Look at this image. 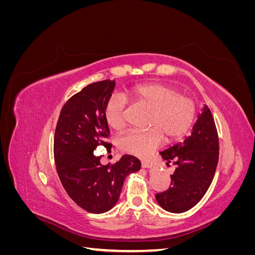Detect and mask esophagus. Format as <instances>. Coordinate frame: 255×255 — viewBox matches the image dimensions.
I'll return each mask as SVG.
<instances>
[{
    "instance_id": "esophagus-1",
    "label": "esophagus",
    "mask_w": 255,
    "mask_h": 255,
    "mask_svg": "<svg viewBox=\"0 0 255 255\" xmlns=\"http://www.w3.org/2000/svg\"><path fill=\"white\" fill-rule=\"evenodd\" d=\"M141 166H142V168H152L153 167V165L150 163V161H141Z\"/></svg>"
}]
</instances>
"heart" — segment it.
<instances>
[{"label":"heart","mask_w":255,"mask_h":255,"mask_svg":"<svg viewBox=\"0 0 255 255\" xmlns=\"http://www.w3.org/2000/svg\"><path fill=\"white\" fill-rule=\"evenodd\" d=\"M132 103L151 111L148 127L143 133H127L119 138V148L138 157H146L163 141L174 142L182 139L195 120L196 106L176 89L163 84L137 85L123 94ZM126 102L119 96L109 99L104 107V118L109 127L120 129L125 125Z\"/></svg>","instance_id":"heart-1"}]
</instances>
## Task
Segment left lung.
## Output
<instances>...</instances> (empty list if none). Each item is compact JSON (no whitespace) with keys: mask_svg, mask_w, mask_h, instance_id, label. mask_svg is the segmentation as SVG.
I'll list each match as a JSON object with an SVG mask.
<instances>
[{"mask_svg":"<svg viewBox=\"0 0 255 255\" xmlns=\"http://www.w3.org/2000/svg\"><path fill=\"white\" fill-rule=\"evenodd\" d=\"M159 154L175 171L170 175L171 186L156 194L157 203L175 214L190 210L205 195L218 164V134L210 109L203 106L190 136Z\"/></svg>","mask_w":255,"mask_h":255,"instance_id":"obj_1","label":"left lung"}]
</instances>
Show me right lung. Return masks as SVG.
Instances as JSON below:
<instances>
[{"label":"right lung","mask_w":255,"mask_h":255,"mask_svg":"<svg viewBox=\"0 0 255 255\" xmlns=\"http://www.w3.org/2000/svg\"><path fill=\"white\" fill-rule=\"evenodd\" d=\"M115 81L92 83L71 97L61 109L54 136V159L68 196L92 214L109 212L118 202L126 177L139 170L140 160L123 155L114 165H102L94 155L97 146L109 150L110 135L104 107Z\"/></svg>","instance_id":"add662e5"}]
</instances>
